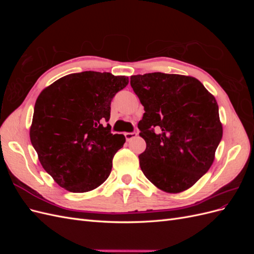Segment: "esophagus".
<instances>
[{
  "instance_id": "obj_1",
  "label": "esophagus",
  "mask_w": 254,
  "mask_h": 254,
  "mask_svg": "<svg viewBox=\"0 0 254 254\" xmlns=\"http://www.w3.org/2000/svg\"><path fill=\"white\" fill-rule=\"evenodd\" d=\"M136 135H137L136 132H125V137L127 141H131Z\"/></svg>"
}]
</instances>
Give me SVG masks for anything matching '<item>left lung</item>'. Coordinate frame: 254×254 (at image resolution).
<instances>
[{"label":"left lung","instance_id":"left-lung-1","mask_svg":"<svg viewBox=\"0 0 254 254\" xmlns=\"http://www.w3.org/2000/svg\"><path fill=\"white\" fill-rule=\"evenodd\" d=\"M130 84L145 110L137 124L146 142L143 174L166 193L191 188L210 170L222 137L216 99L191 76L148 73L131 76Z\"/></svg>","mask_w":254,"mask_h":254}]
</instances>
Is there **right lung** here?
I'll return each mask as SVG.
<instances>
[{
  "label": "right lung",
  "instance_id": "1",
  "mask_svg": "<svg viewBox=\"0 0 254 254\" xmlns=\"http://www.w3.org/2000/svg\"><path fill=\"white\" fill-rule=\"evenodd\" d=\"M127 76L86 71L68 74L38 96L30 142L44 171L59 187L86 193L108 178L123 134H112L110 105Z\"/></svg>",
  "mask_w": 254,
  "mask_h": 254
}]
</instances>
